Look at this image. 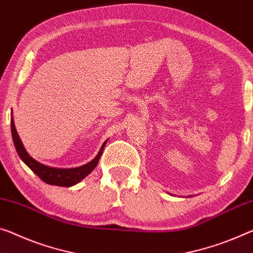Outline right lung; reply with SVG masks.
Wrapping results in <instances>:
<instances>
[{
	"instance_id": "1",
	"label": "right lung",
	"mask_w": 253,
	"mask_h": 253,
	"mask_svg": "<svg viewBox=\"0 0 253 253\" xmlns=\"http://www.w3.org/2000/svg\"><path fill=\"white\" fill-rule=\"evenodd\" d=\"M11 133H12V138H13V143L15 146V150H17L20 159L25 162L28 167L33 170L38 177L42 180L43 182L48 184H51V186H59V187H72L74 184L79 183L80 181L89 175L92 171L94 170V168L97 167L99 162L100 156L102 154L103 148H105L107 141L102 144V146L100 147L98 154L95 155L93 160H91L89 163L84 164V166L78 167V168H71V169H65V168H53L48 167L45 164L40 163L36 161L34 158H31L29 153L26 151L25 146L21 142V139L19 137V134L17 129H15L13 118L11 116Z\"/></svg>"
}]
</instances>
